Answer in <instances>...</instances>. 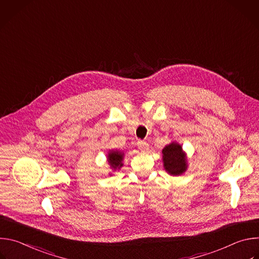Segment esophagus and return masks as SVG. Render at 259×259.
Returning a JSON list of instances; mask_svg holds the SVG:
<instances>
[{
  "mask_svg": "<svg viewBox=\"0 0 259 259\" xmlns=\"http://www.w3.org/2000/svg\"><path fill=\"white\" fill-rule=\"evenodd\" d=\"M137 145H138V149L142 152H145L147 150V147H149V144H147L145 141H142V140H139L137 142Z\"/></svg>",
  "mask_w": 259,
  "mask_h": 259,
  "instance_id": "1",
  "label": "esophagus"
}]
</instances>
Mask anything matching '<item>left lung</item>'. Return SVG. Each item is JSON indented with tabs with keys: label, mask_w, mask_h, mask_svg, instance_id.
<instances>
[{
	"label": "left lung",
	"mask_w": 259,
	"mask_h": 259,
	"mask_svg": "<svg viewBox=\"0 0 259 259\" xmlns=\"http://www.w3.org/2000/svg\"><path fill=\"white\" fill-rule=\"evenodd\" d=\"M163 166L166 172L172 176L182 175L188 170V157L181 144L172 141L162 150Z\"/></svg>",
	"instance_id": "8db88e82"
}]
</instances>
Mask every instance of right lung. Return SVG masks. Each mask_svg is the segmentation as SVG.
I'll return each instance as SVG.
<instances>
[{"label":"right lung","instance_id":"right-lung-1","mask_svg":"<svg viewBox=\"0 0 259 259\" xmlns=\"http://www.w3.org/2000/svg\"><path fill=\"white\" fill-rule=\"evenodd\" d=\"M124 153L120 150H109L106 155L107 163L113 171H119L123 167V160H124ZM109 175L112 173L109 172Z\"/></svg>","mask_w":259,"mask_h":259}]
</instances>
